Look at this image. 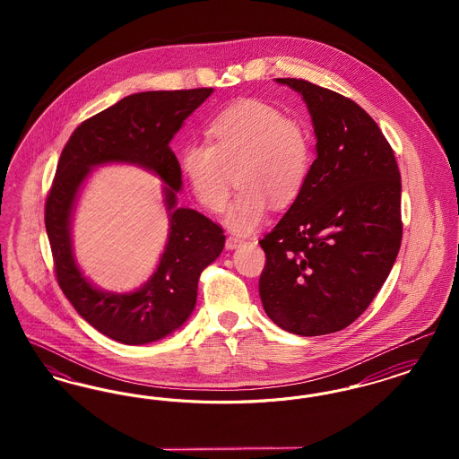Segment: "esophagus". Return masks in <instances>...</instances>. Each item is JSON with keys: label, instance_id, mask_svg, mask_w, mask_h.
Returning <instances> with one entry per match:
<instances>
[{"label": "esophagus", "instance_id": "obj_1", "mask_svg": "<svg viewBox=\"0 0 459 459\" xmlns=\"http://www.w3.org/2000/svg\"><path fill=\"white\" fill-rule=\"evenodd\" d=\"M240 242H242V240L230 236V238H227V240H225V247H227V249H236L238 246H240Z\"/></svg>", "mask_w": 459, "mask_h": 459}]
</instances>
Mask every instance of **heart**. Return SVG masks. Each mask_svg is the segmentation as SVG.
I'll use <instances>...</instances> for the list:
<instances>
[{"mask_svg": "<svg viewBox=\"0 0 459 459\" xmlns=\"http://www.w3.org/2000/svg\"><path fill=\"white\" fill-rule=\"evenodd\" d=\"M210 143H187L178 154L189 189L210 212H221L236 172L239 193L225 223L238 234L262 225L270 203L285 208L305 189L313 139L305 126L268 103L246 100L220 109L206 126Z\"/></svg>", "mask_w": 459, "mask_h": 459, "instance_id": "obj_1", "label": "heart"}]
</instances>
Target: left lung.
Returning <instances> with one entry per match:
<instances>
[{"label": "left lung", "mask_w": 459, "mask_h": 459, "mask_svg": "<svg viewBox=\"0 0 459 459\" xmlns=\"http://www.w3.org/2000/svg\"><path fill=\"white\" fill-rule=\"evenodd\" d=\"M316 158L305 189L262 240L260 298L270 320L313 337L351 325L391 273L403 238L401 175L370 115L303 79Z\"/></svg>", "instance_id": "8db88e82"}]
</instances>
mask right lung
I'll use <instances>...</instances> for the list:
<instances>
[{
	"label": "right lung",
	"mask_w": 459,
	"mask_h": 459,
	"mask_svg": "<svg viewBox=\"0 0 459 459\" xmlns=\"http://www.w3.org/2000/svg\"><path fill=\"white\" fill-rule=\"evenodd\" d=\"M212 88L131 94L84 120L62 152L44 204V223L55 273L66 299L96 330L122 344H148L180 327L193 313L201 272L219 258L223 229L191 208H175L182 186L170 141ZM105 162H132L152 169L164 188L171 234L152 279L126 295L100 291L73 260L69 220L80 186Z\"/></svg>",
	"instance_id": "obj_1"
}]
</instances>
